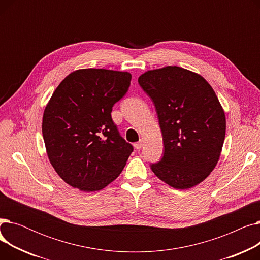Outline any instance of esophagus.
Masks as SVG:
<instances>
[{
    "mask_svg": "<svg viewBox=\"0 0 260 260\" xmlns=\"http://www.w3.org/2000/svg\"><path fill=\"white\" fill-rule=\"evenodd\" d=\"M134 146H135V148H136V149H141V148H142V146H143V140L141 139L140 141L136 142V143L134 144Z\"/></svg>",
    "mask_w": 260,
    "mask_h": 260,
    "instance_id": "1",
    "label": "esophagus"
}]
</instances>
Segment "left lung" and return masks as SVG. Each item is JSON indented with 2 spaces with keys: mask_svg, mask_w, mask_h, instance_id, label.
Here are the masks:
<instances>
[{
  "mask_svg": "<svg viewBox=\"0 0 260 260\" xmlns=\"http://www.w3.org/2000/svg\"><path fill=\"white\" fill-rule=\"evenodd\" d=\"M138 82L155 105L165 145L152 171L175 188L197 185L216 167L225 137V116L214 89L178 66L148 71Z\"/></svg>",
  "mask_w": 260,
  "mask_h": 260,
  "instance_id": "1",
  "label": "left lung"
}]
</instances>
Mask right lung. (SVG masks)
I'll use <instances>...</instances> for the list:
<instances>
[{
  "label": "right lung",
  "instance_id": "add662e5",
  "mask_svg": "<svg viewBox=\"0 0 260 260\" xmlns=\"http://www.w3.org/2000/svg\"><path fill=\"white\" fill-rule=\"evenodd\" d=\"M132 75L86 68L68 75L45 107L42 133L51 166L84 192L113 182L134 151L112 119L113 106L129 87Z\"/></svg>",
  "mask_w": 260,
  "mask_h": 260
}]
</instances>
